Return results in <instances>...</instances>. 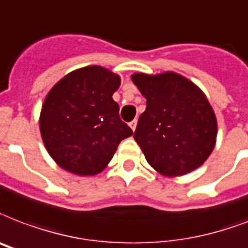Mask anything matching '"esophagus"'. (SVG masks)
Instances as JSON below:
<instances>
[{"label":"esophagus","mask_w":248,"mask_h":248,"mask_svg":"<svg viewBox=\"0 0 248 248\" xmlns=\"http://www.w3.org/2000/svg\"><path fill=\"white\" fill-rule=\"evenodd\" d=\"M137 124H138L137 120L131 121V122H130V127H131L132 130H135V128H137Z\"/></svg>","instance_id":"1"}]
</instances>
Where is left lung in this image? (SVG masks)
Masks as SVG:
<instances>
[{"mask_svg": "<svg viewBox=\"0 0 248 248\" xmlns=\"http://www.w3.org/2000/svg\"><path fill=\"white\" fill-rule=\"evenodd\" d=\"M131 80L147 99L134 139L149 165L166 177L199 168L217 137L216 116L205 94L175 73H138Z\"/></svg>", "mask_w": 248, "mask_h": 248, "instance_id": "obj_1", "label": "left lung"}]
</instances>
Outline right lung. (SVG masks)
I'll list each match as a JSON object with an SVG mask.
<instances>
[{
  "instance_id": "1",
  "label": "right lung",
  "mask_w": 248,
  "mask_h": 248,
  "mask_svg": "<svg viewBox=\"0 0 248 248\" xmlns=\"http://www.w3.org/2000/svg\"><path fill=\"white\" fill-rule=\"evenodd\" d=\"M121 79L101 66L75 70L53 87L40 114L45 148L65 170L78 175L103 171L132 130L113 100Z\"/></svg>"
}]
</instances>
